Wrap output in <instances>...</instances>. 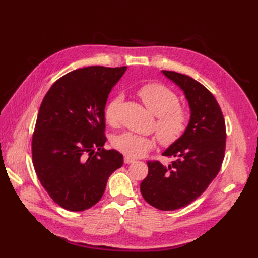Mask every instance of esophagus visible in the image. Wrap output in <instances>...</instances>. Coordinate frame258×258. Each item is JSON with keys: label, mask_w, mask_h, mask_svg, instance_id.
I'll return each mask as SVG.
<instances>
[{"label": "esophagus", "mask_w": 258, "mask_h": 258, "mask_svg": "<svg viewBox=\"0 0 258 258\" xmlns=\"http://www.w3.org/2000/svg\"><path fill=\"white\" fill-rule=\"evenodd\" d=\"M134 162H135L134 158H131V157H128V156H125V157H124V163H125V164H131V163H134Z\"/></svg>", "instance_id": "esophagus-1"}]
</instances>
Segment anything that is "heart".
<instances>
[{
  "label": "heart",
  "mask_w": 258,
  "mask_h": 258,
  "mask_svg": "<svg viewBox=\"0 0 258 258\" xmlns=\"http://www.w3.org/2000/svg\"><path fill=\"white\" fill-rule=\"evenodd\" d=\"M144 105L156 115V134L163 146H171L182 139L189 123L187 109L179 105V98L168 87L152 83L141 87L138 92ZM123 97L112 98L104 109V117L111 126L119 123V108ZM115 150L128 157H141L154 146V140L150 136L124 132L116 135L112 141Z\"/></svg>",
  "instance_id": "obj_1"
}]
</instances>
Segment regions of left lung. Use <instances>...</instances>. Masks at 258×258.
Here are the masks:
<instances>
[{
	"mask_svg": "<svg viewBox=\"0 0 258 258\" xmlns=\"http://www.w3.org/2000/svg\"><path fill=\"white\" fill-rule=\"evenodd\" d=\"M185 93L190 120L182 139L169 146L164 156L174 157L169 165L149 161V174L141 193L161 211L187 206L204 193L222 167L226 149V126L216 98L200 82L174 71H163Z\"/></svg>",
	"mask_w": 258,
	"mask_h": 258,
	"instance_id": "obj_1",
	"label": "left lung"
}]
</instances>
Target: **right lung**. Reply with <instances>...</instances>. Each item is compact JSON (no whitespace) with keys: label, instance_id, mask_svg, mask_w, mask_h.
Instances as JSON below:
<instances>
[{"label":"right lung","instance_id":"1","mask_svg":"<svg viewBox=\"0 0 258 258\" xmlns=\"http://www.w3.org/2000/svg\"><path fill=\"white\" fill-rule=\"evenodd\" d=\"M126 71L89 67L63 75L47 91L32 135L37 178L57 205L89 210L102 199L123 155L105 150L104 108L109 92Z\"/></svg>","mask_w":258,"mask_h":258}]
</instances>
